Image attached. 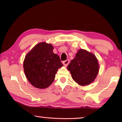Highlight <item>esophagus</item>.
Masks as SVG:
<instances>
[{
    "instance_id": "34e87169",
    "label": "esophagus",
    "mask_w": 122,
    "mask_h": 122,
    "mask_svg": "<svg viewBox=\"0 0 122 122\" xmlns=\"http://www.w3.org/2000/svg\"><path fill=\"white\" fill-rule=\"evenodd\" d=\"M69 63V60H67L63 61V65H65V66H68V65Z\"/></svg>"
}]
</instances>
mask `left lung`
<instances>
[{
    "label": "left lung",
    "instance_id": "obj_1",
    "mask_svg": "<svg viewBox=\"0 0 122 122\" xmlns=\"http://www.w3.org/2000/svg\"><path fill=\"white\" fill-rule=\"evenodd\" d=\"M73 79L81 86L88 85L97 75L99 66L97 59L93 54L80 49L67 67Z\"/></svg>",
    "mask_w": 122,
    "mask_h": 122
}]
</instances>
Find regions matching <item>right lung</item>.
<instances>
[{"label": "right lung", "instance_id": "obj_1", "mask_svg": "<svg viewBox=\"0 0 122 122\" xmlns=\"http://www.w3.org/2000/svg\"><path fill=\"white\" fill-rule=\"evenodd\" d=\"M51 44H37L27 54L24 62L25 74L35 87L46 88L53 83L57 70L63 66L59 56L53 53Z\"/></svg>", "mask_w": 122, "mask_h": 122}]
</instances>
